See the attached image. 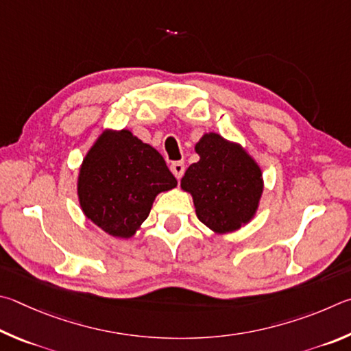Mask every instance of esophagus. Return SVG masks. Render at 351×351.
I'll use <instances>...</instances> for the list:
<instances>
[{
	"label": "esophagus",
	"instance_id": "1",
	"mask_svg": "<svg viewBox=\"0 0 351 351\" xmlns=\"http://www.w3.org/2000/svg\"><path fill=\"white\" fill-rule=\"evenodd\" d=\"M171 171H172V174L176 176V179L180 180L182 176H183V172H185V163H183V162H174V163L171 165Z\"/></svg>",
	"mask_w": 351,
	"mask_h": 351
}]
</instances>
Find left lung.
<instances>
[{
  "instance_id": "obj_1",
  "label": "left lung",
  "mask_w": 351,
  "mask_h": 351,
  "mask_svg": "<svg viewBox=\"0 0 351 351\" xmlns=\"http://www.w3.org/2000/svg\"><path fill=\"white\" fill-rule=\"evenodd\" d=\"M199 162L182 177L195 214L214 234L241 230L256 217L263 193V176L254 157L217 132H205L194 146Z\"/></svg>"
}]
</instances>
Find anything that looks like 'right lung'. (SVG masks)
Listing matches in <instances>:
<instances>
[{
	"label": "right lung",
	"instance_id": "obj_1",
	"mask_svg": "<svg viewBox=\"0 0 351 351\" xmlns=\"http://www.w3.org/2000/svg\"><path fill=\"white\" fill-rule=\"evenodd\" d=\"M177 186L163 157L129 129H104L86 152L77 177L86 219L117 239L135 236L160 193Z\"/></svg>",
	"mask_w": 351,
	"mask_h": 351
}]
</instances>
